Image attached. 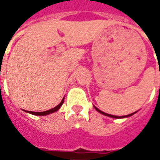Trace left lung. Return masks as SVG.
<instances>
[{"instance_id": "obj_1", "label": "left lung", "mask_w": 160, "mask_h": 160, "mask_svg": "<svg viewBox=\"0 0 160 160\" xmlns=\"http://www.w3.org/2000/svg\"><path fill=\"white\" fill-rule=\"evenodd\" d=\"M95 108V109L98 111V112H100V113H102L103 114V115H105V116H108V117H110V118H126V117H130V116H132V115H133V114L135 113H132V114H130V115H127V116H123V117H118V116H113V115H109V114H107V113H105V112H103V111H102V110H100L99 108H97L96 107Z\"/></svg>"}]
</instances>
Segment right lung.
<instances>
[{
	"mask_svg": "<svg viewBox=\"0 0 160 160\" xmlns=\"http://www.w3.org/2000/svg\"><path fill=\"white\" fill-rule=\"evenodd\" d=\"M63 102H64V99L62 100V102H60L58 106H56V107L53 108H52V109H49V110H46V111H42V112H34V111H29V113L33 114V115H36V116H45V115H48V114L53 113V112L57 111L58 108L61 107V105L63 104Z\"/></svg>",
	"mask_w": 160,
	"mask_h": 160,
	"instance_id": "obj_1",
	"label": "right lung"
}]
</instances>
